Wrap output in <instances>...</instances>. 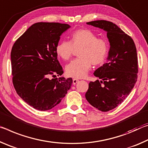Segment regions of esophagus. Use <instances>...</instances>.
<instances>
[{"instance_id":"esophagus-1","label":"esophagus","mask_w":148,"mask_h":148,"mask_svg":"<svg viewBox=\"0 0 148 148\" xmlns=\"http://www.w3.org/2000/svg\"><path fill=\"white\" fill-rule=\"evenodd\" d=\"M79 82V80L77 79H73V84H75Z\"/></svg>"}]
</instances>
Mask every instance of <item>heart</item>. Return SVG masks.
Masks as SVG:
<instances>
[{
  "instance_id": "obj_1",
  "label": "heart",
  "mask_w": 148,
  "mask_h": 148,
  "mask_svg": "<svg viewBox=\"0 0 148 148\" xmlns=\"http://www.w3.org/2000/svg\"><path fill=\"white\" fill-rule=\"evenodd\" d=\"M77 50L79 58L69 63L65 70L68 76L83 78L88 73L92 64L97 66L105 62L109 44L105 38H98V35L91 30L79 29L71 34L70 42L62 40L56 47V54L64 60L71 59Z\"/></svg>"
}]
</instances>
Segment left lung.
Masks as SVG:
<instances>
[{"label": "left lung", "instance_id": "8db88e82", "mask_svg": "<svg viewBox=\"0 0 148 148\" xmlns=\"http://www.w3.org/2000/svg\"><path fill=\"white\" fill-rule=\"evenodd\" d=\"M88 25L107 31L110 43L108 62L97 69L85 94L93 107L103 112L117 107L129 95L138 73L136 48L132 38L111 21L97 20Z\"/></svg>", "mask_w": 148, "mask_h": 148}]
</instances>
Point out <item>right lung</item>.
Instances as JSON below:
<instances>
[{
    "label": "right lung",
    "instance_id": "add662e5",
    "mask_svg": "<svg viewBox=\"0 0 148 148\" xmlns=\"http://www.w3.org/2000/svg\"><path fill=\"white\" fill-rule=\"evenodd\" d=\"M69 27L66 23H34L12 48L14 88L26 103L37 110L55 107L71 88V78L56 77L64 73L56 47L60 35Z\"/></svg>",
    "mask_w": 148,
    "mask_h": 148
}]
</instances>
